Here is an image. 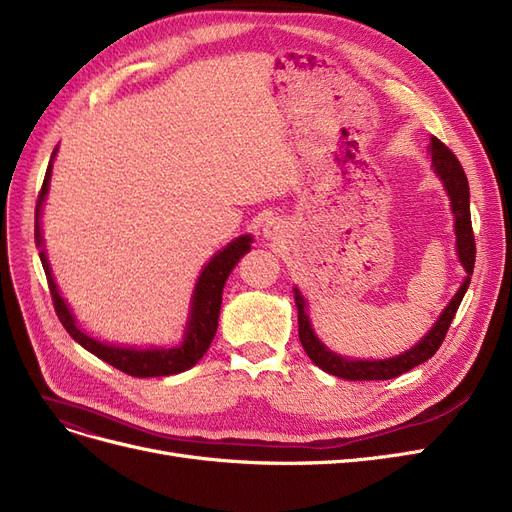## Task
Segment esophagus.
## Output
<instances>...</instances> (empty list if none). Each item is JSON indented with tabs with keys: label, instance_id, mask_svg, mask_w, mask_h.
Returning a JSON list of instances; mask_svg holds the SVG:
<instances>
[{
	"label": "esophagus",
	"instance_id": "1",
	"mask_svg": "<svg viewBox=\"0 0 512 512\" xmlns=\"http://www.w3.org/2000/svg\"><path fill=\"white\" fill-rule=\"evenodd\" d=\"M278 232H280V223L278 221H268L266 223V227H263V234H266L268 238H276L278 236Z\"/></svg>",
	"mask_w": 512,
	"mask_h": 512
}]
</instances>
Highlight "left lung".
<instances>
[{"instance_id": "1", "label": "left lung", "mask_w": 512, "mask_h": 512, "mask_svg": "<svg viewBox=\"0 0 512 512\" xmlns=\"http://www.w3.org/2000/svg\"><path fill=\"white\" fill-rule=\"evenodd\" d=\"M430 156L432 164L441 181L445 183L447 194L451 198V211L456 215V238H458V255L462 266L466 268L468 276L464 285L449 301V306L437 320V325L422 339L418 346H413L405 354H399L388 361H348L344 356H337L335 352L327 350L323 344L318 342V337L312 331L310 318L306 314V301L301 293L295 289V306H297V323H299V342L304 346L310 361L320 367L323 371L342 377V380L350 382H369V380H392V377H399L401 373L411 371L426 363L428 358L434 356L443 344V339L451 327V320L456 316L462 297L470 285V274L475 270V257H477V244H475V232H472V221H470V189L468 179L460 160L456 154L437 137H430Z\"/></svg>"}]
</instances>
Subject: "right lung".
<instances>
[{
    "label": "right lung",
    "mask_w": 512,
    "mask_h": 512,
    "mask_svg": "<svg viewBox=\"0 0 512 512\" xmlns=\"http://www.w3.org/2000/svg\"><path fill=\"white\" fill-rule=\"evenodd\" d=\"M50 168H52V164H48V168H46V177H44L40 196H37V204H35V240H37V244H42L40 211H42L44 196L48 192ZM249 249H251V236H240L234 242L227 244L225 249L219 251L211 261H208V266L202 270V274L198 278V285L194 291V304H192V318H189L187 335H185V342L181 346L170 348V350H143V352L101 344V342H97V339L88 337L86 333H82L78 327H75V320H73L67 304L61 299L59 291H56L44 251H40V259H42V266L46 272L54 312H56V316H59L63 327L67 329V333L75 339V342L84 346L94 356L103 358L105 363L120 369L126 375L160 377V375H175L189 367H194L204 356L208 346H211L215 331H217L223 285H225L227 276H230V272L234 270L238 259Z\"/></svg>",
    "instance_id": "1"
}]
</instances>
